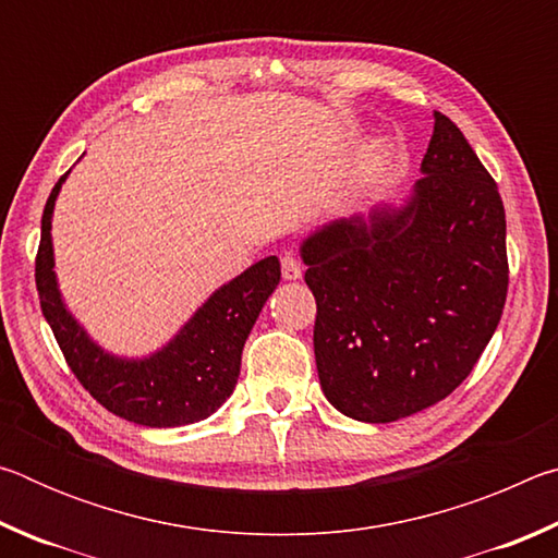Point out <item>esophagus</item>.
<instances>
[{"instance_id": "1", "label": "esophagus", "mask_w": 558, "mask_h": 558, "mask_svg": "<svg viewBox=\"0 0 558 558\" xmlns=\"http://www.w3.org/2000/svg\"><path fill=\"white\" fill-rule=\"evenodd\" d=\"M280 268H282V278L286 280H298L302 276V266L298 263V258L290 256V253L280 258Z\"/></svg>"}]
</instances>
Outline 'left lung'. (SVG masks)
<instances>
[{"label": "left lung", "instance_id": "left-lung-1", "mask_svg": "<svg viewBox=\"0 0 558 558\" xmlns=\"http://www.w3.org/2000/svg\"><path fill=\"white\" fill-rule=\"evenodd\" d=\"M403 209L335 221L302 243L317 302L315 362L349 418L391 423L450 396L502 317L507 221L497 182L436 112Z\"/></svg>", "mask_w": 558, "mask_h": 558}]
</instances>
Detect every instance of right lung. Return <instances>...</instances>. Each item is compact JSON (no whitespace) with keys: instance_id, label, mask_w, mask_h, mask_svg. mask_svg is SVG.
<instances>
[{"instance_id":"right-lung-1","label":"right lung","mask_w":558,"mask_h":558,"mask_svg":"<svg viewBox=\"0 0 558 558\" xmlns=\"http://www.w3.org/2000/svg\"><path fill=\"white\" fill-rule=\"evenodd\" d=\"M65 174L51 189L41 216L36 251V290L56 342L102 409L149 428H174L204 421L229 399L241 372V352L256 317L280 282V263L268 256L226 282L204 302L162 352L130 362L102 352L69 315L56 288L51 214Z\"/></svg>"}]
</instances>
